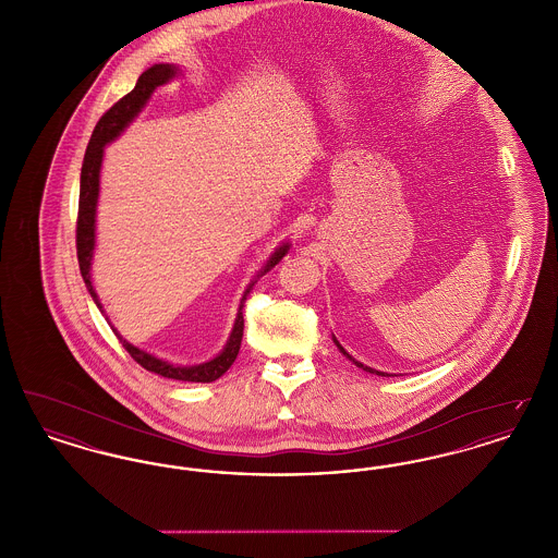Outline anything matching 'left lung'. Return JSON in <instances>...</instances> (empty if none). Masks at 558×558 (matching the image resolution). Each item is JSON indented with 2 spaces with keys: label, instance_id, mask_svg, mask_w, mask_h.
Wrapping results in <instances>:
<instances>
[{
  "label": "left lung",
  "instance_id": "1",
  "mask_svg": "<svg viewBox=\"0 0 558 558\" xmlns=\"http://www.w3.org/2000/svg\"><path fill=\"white\" fill-rule=\"evenodd\" d=\"M335 343H337V347H339V349H341V353H343V355H347V357H349V360H353V357H351V355H349V353H347L345 349H343V347L339 345V341H337V339H335ZM353 362H355V360H353ZM355 366H360V368H364V371H366V372H372V374H374V372H376V374H378V376H385V372L372 371V368H368V366H364V364H360V362H355Z\"/></svg>",
  "mask_w": 558,
  "mask_h": 558
}]
</instances>
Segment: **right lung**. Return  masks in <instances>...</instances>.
<instances>
[{"mask_svg": "<svg viewBox=\"0 0 558 558\" xmlns=\"http://www.w3.org/2000/svg\"><path fill=\"white\" fill-rule=\"evenodd\" d=\"M175 75V66L171 64H155L148 71H144L140 75V80L135 83L132 92L128 96H123L119 102H114L108 108L107 112L100 117V121L96 123L92 140L87 144L83 165H81V187H80V213H77V259H80L81 276L83 282L87 287L89 294L94 296L96 305L102 310L96 291L92 287V276H89V266H92V253H94V240H96V203H98V192H100V165H102V155H105V146L108 142H112L119 133L123 132L133 117L144 108L146 100L150 98V94L167 81ZM289 251V244L280 246L271 259L267 262L262 274L269 271L276 266ZM253 287V284H251ZM251 287L244 292L242 303H240L239 318L234 324V330L230 335L228 345L223 347V351L207 364H198V366H173L169 362H162L159 357L130 345L125 339H121V343L125 347V351L132 355L133 360L146 368L148 372L160 374L165 378H173V380H187V383H213L217 380L223 372L234 364L236 355H239L240 343H242V330H244V318H242V307L246 301V294L251 291Z\"/></svg>", "mask_w": 558, "mask_h": 558, "instance_id": "1", "label": "right lung"}]
</instances>
